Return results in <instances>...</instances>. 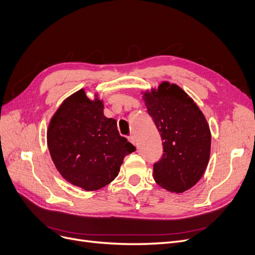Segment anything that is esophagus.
<instances>
[{
	"mask_svg": "<svg viewBox=\"0 0 255 255\" xmlns=\"http://www.w3.org/2000/svg\"><path fill=\"white\" fill-rule=\"evenodd\" d=\"M128 140H129V142H130L131 144H133L134 146L137 145V144H136V138H135L134 135H129V136H128Z\"/></svg>",
	"mask_w": 255,
	"mask_h": 255,
	"instance_id": "obj_1",
	"label": "esophagus"
}]
</instances>
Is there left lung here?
I'll list each match as a JSON object with an SVG mask.
<instances>
[{"label": "left lung", "instance_id": "8db88e82", "mask_svg": "<svg viewBox=\"0 0 255 255\" xmlns=\"http://www.w3.org/2000/svg\"><path fill=\"white\" fill-rule=\"evenodd\" d=\"M142 94L163 139V157L153 166L154 181L170 192L189 190L209 163L208 122L192 98L176 84L165 81Z\"/></svg>", "mask_w": 255, "mask_h": 255}]
</instances>
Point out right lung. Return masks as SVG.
I'll use <instances>...</instances> for the list:
<instances>
[{
    "mask_svg": "<svg viewBox=\"0 0 255 255\" xmlns=\"http://www.w3.org/2000/svg\"><path fill=\"white\" fill-rule=\"evenodd\" d=\"M47 146L65 181L86 191L101 189L118 176L124 157L135 151L120 135L117 121L104 116V103L85 89L65 99L50 119Z\"/></svg>",
    "mask_w": 255,
    "mask_h": 255,
    "instance_id": "obj_1",
    "label": "right lung"
}]
</instances>
